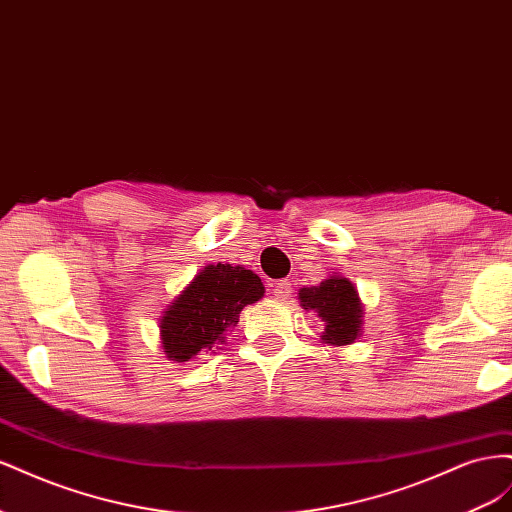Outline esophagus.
Returning <instances> with one entry per match:
<instances>
[{"label": "esophagus", "mask_w": 512, "mask_h": 512, "mask_svg": "<svg viewBox=\"0 0 512 512\" xmlns=\"http://www.w3.org/2000/svg\"><path fill=\"white\" fill-rule=\"evenodd\" d=\"M290 290H292V284L288 280H280L273 286V297L280 301H286L290 297Z\"/></svg>", "instance_id": "obj_1"}]
</instances>
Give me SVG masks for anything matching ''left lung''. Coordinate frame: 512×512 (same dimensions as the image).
<instances>
[{"label":"left lung","mask_w":512,"mask_h":512,"mask_svg":"<svg viewBox=\"0 0 512 512\" xmlns=\"http://www.w3.org/2000/svg\"><path fill=\"white\" fill-rule=\"evenodd\" d=\"M305 312H316L324 322L320 339L329 346L354 344L363 333V303L348 277L331 275L318 286L299 290Z\"/></svg>","instance_id":"obj_1"}]
</instances>
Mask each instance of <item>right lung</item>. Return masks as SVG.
Returning <instances> with one entry per match:
<instances>
[{
  "label": "right lung",
  "instance_id": "add662e5",
  "mask_svg": "<svg viewBox=\"0 0 512 512\" xmlns=\"http://www.w3.org/2000/svg\"><path fill=\"white\" fill-rule=\"evenodd\" d=\"M265 297L260 277L232 265H207L160 316V337L168 361L185 363L224 342L245 305Z\"/></svg>",
  "mask_w": 512,
  "mask_h": 512
}]
</instances>
